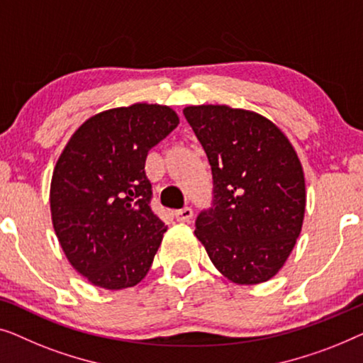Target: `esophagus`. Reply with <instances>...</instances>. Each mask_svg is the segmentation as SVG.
<instances>
[{"label": "esophagus", "instance_id": "1", "mask_svg": "<svg viewBox=\"0 0 363 363\" xmlns=\"http://www.w3.org/2000/svg\"><path fill=\"white\" fill-rule=\"evenodd\" d=\"M174 216L179 222H191L194 212L191 207H184V208H179V211H176Z\"/></svg>", "mask_w": 363, "mask_h": 363}]
</instances>
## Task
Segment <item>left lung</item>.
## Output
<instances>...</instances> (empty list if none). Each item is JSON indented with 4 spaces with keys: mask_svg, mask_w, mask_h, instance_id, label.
Returning <instances> with one entry per match:
<instances>
[{
    "mask_svg": "<svg viewBox=\"0 0 363 363\" xmlns=\"http://www.w3.org/2000/svg\"><path fill=\"white\" fill-rule=\"evenodd\" d=\"M212 167V207L199 213L196 237L223 277L268 281L283 268L306 208L298 155L273 121L227 105L184 108Z\"/></svg>",
    "mask_w": 363,
    "mask_h": 363,
    "instance_id": "1",
    "label": "left lung"
}]
</instances>
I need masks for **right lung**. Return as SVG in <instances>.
I'll use <instances>...</instances> for the list:
<instances>
[{"instance_id": "1", "label": "right lung", "mask_w": 363, "mask_h": 363, "mask_svg": "<svg viewBox=\"0 0 363 363\" xmlns=\"http://www.w3.org/2000/svg\"><path fill=\"white\" fill-rule=\"evenodd\" d=\"M177 125L166 105L111 108L79 126L59 156L52 225L70 264L94 286L131 288L150 272L167 227L151 211L145 162Z\"/></svg>"}]
</instances>
